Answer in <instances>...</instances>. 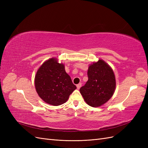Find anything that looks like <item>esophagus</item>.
I'll return each mask as SVG.
<instances>
[{
	"label": "esophagus",
	"mask_w": 148,
	"mask_h": 148,
	"mask_svg": "<svg viewBox=\"0 0 148 148\" xmlns=\"http://www.w3.org/2000/svg\"><path fill=\"white\" fill-rule=\"evenodd\" d=\"M81 86H82V83H81L78 84L77 85V89H79V88H81Z\"/></svg>",
	"instance_id": "34e87169"
}]
</instances>
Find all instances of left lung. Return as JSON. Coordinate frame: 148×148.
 I'll return each instance as SVG.
<instances>
[{
	"instance_id": "8db88e82",
	"label": "left lung",
	"mask_w": 148,
	"mask_h": 148,
	"mask_svg": "<svg viewBox=\"0 0 148 148\" xmlns=\"http://www.w3.org/2000/svg\"><path fill=\"white\" fill-rule=\"evenodd\" d=\"M88 80L79 89L87 104L100 107L113 96L116 86L115 75L111 67L103 60L93 62L88 70Z\"/></svg>"
}]
</instances>
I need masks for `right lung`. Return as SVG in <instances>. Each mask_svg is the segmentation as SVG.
<instances>
[{
    "label": "right lung",
    "instance_id": "add662e5",
    "mask_svg": "<svg viewBox=\"0 0 148 148\" xmlns=\"http://www.w3.org/2000/svg\"><path fill=\"white\" fill-rule=\"evenodd\" d=\"M34 84L39 96L47 104L55 106L66 102L77 88L66 73L64 65L59 64L56 58L46 60L39 67Z\"/></svg>",
    "mask_w": 148,
    "mask_h": 148
}]
</instances>
